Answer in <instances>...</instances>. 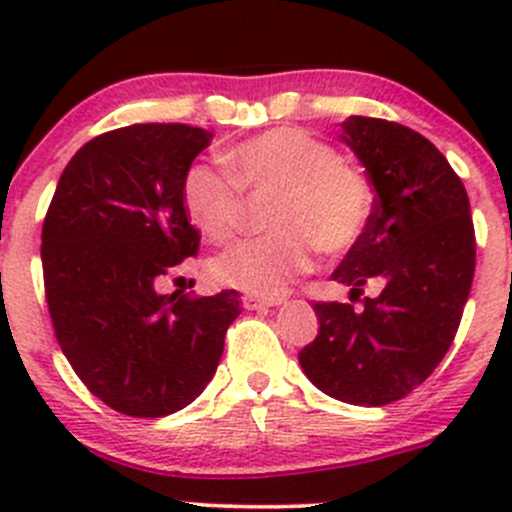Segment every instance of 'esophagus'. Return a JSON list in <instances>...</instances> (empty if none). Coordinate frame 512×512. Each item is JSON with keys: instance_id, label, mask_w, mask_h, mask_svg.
<instances>
[{"instance_id": "1", "label": "esophagus", "mask_w": 512, "mask_h": 512, "mask_svg": "<svg viewBox=\"0 0 512 512\" xmlns=\"http://www.w3.org/2000/svg\"><path fill=\"white\" fill-rule=\"evenodd\" d=\"M285 299L282 297H260V294H245L242 297V307L245 309H265V307H277Z\"/></svg>"}]
</instances>
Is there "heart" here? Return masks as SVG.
I'll use <instances>...</instances> for the list:
<instances>
[{"mask_svg":"<svg viewBox=\"0 0 512 512\" xmlns=\"http://www.w3.org/2000/svg\"><path fill=\"white\" fill-rule=\"evenodd\" d=\"M230 175L193 163L183 175V208L205 240L223 245L245 223V195H272L267 235L240 242L213 262L215 282L277 297L312 267L314 252H352L371 225L374 193L359 170L302 128H272L225 153Z\"/></svg>","mask_w":512,"mask_h":512,"instance_id":"heart-1","label":"heart"}]
</instances>
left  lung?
<instances>
[{
    "mask_svg": "<svg viewBox=\"0 0 512 512\" xmlns=\"http://www.w3.org/2000/svg\"><path fill=\"white\" fill-rule=\"evenodd\" d=\"M342 141L376 190L364 240L332 272L362 307L314 302L319 334L299 364L332 399L386 406L423 384L453 344L473 285L476 230L461 178L421 133L349 116ZM371 279L382 294L362 298Z\"/></svg>",
    "mask_w": 512,
    "mask_h": 512,
    "instance_id": "left-lung-1",
    "label": "left lung"
}]
</instances>
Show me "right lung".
I'll return each mask as SVG.
<instances>
[{
    "instance_id": "1",
    "label": "right lung",
    "mask_w": 512,
    "mask_h": 512,
    "mask_svg": "<svg viewBox=\"0 0 512 512\" xmlns=\"http://www.w3.org/2000/svg\"><path fill=\"white\" fill-rule=\"evenodd\" d=\"M213 133L133 123L101 133L61 173L41 227L56 342L86 389L113 411L160 418L213 379L240 294H158L160 277L198 255L183 175Z\"/></svg>"
}]
</instances>
